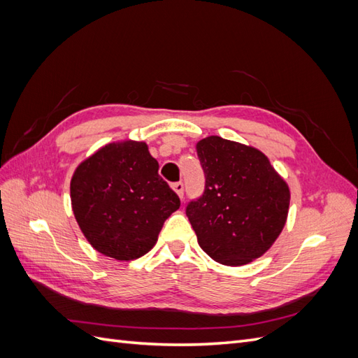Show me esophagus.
<instances>
[{
  "label": "esophagus",
  "mask_w": 358,
  "mask_h": 358,
  "mask_svg": "<svg viewBox=\"0 0 358 358\" xmlns=\"http://www.w3.org/2000/svg\"><path fill=\"white\" fill-rule=\"evenodd\" d=\"M171 188H173V191H175V192L178 194V196L182 199V196H183V183H182V182H176V183H173Z\"/></svg>",
  "instance_id": "esophagus-1"
}]
</instances>
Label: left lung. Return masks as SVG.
<instances>
[{
	"instance_id": "obj_1",
	"label": "left lung",
	"mask_w": 358,
	"mask_h": 358,
	"mask_svg": "<svg viewBox=\"0 0 358 358\" xmlns=\"http://www.w3.org/2000/svg\"><path fill=\"white\" fill-rule=\"evenodd\" d=\"M206 175L203 197L187 208L200 248L224 266L264 255L284 230L289 187L262 150L220 136L196 143Z\"/></svg>"
}]
</instances>
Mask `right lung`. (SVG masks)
<instances>
[{"label": "right lung", "instance_id": "add662e5", "mask_svg": "<svg viewBox=\"0 0 358 358\" xmlns=\"http://www.w3.org/2000/svg\"><path fill=\"white\" fill-rule=\"evenodd\" d=\"M146 142L107 143L76 167L70 182L74 218L90 245L117 262L149 252L179 197L158 175Z\"/></svg>", "mask_w": 358, "mask_h": 358}]
</instances>
